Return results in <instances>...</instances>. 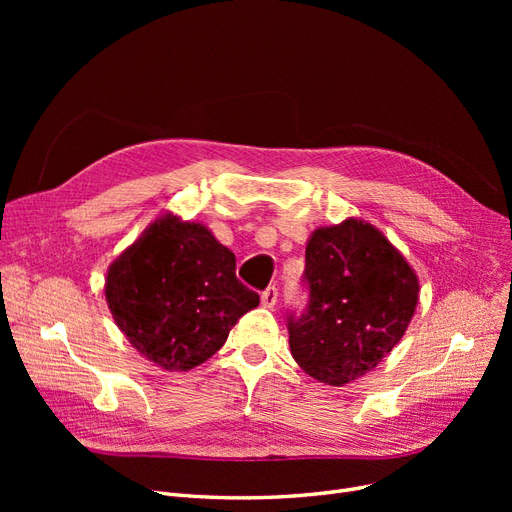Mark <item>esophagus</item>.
Returning a JSON list of instances; mask_svg holds the SVG:
<instances>
[{"label": "esophagus", "instance_id": "34e87169", "mask_svg": "<svg viewBox=\"0 0 512 512\" xmlns=\"http://www.w3.org/2000/svg\"><path fill=\"white\" fill-rule=\"evenodd\" d=\"M278 303V288L276 286H267L261 292V305L263 307H274Z\"/></svg>", "mask_w": 512, "mask_h": 512}]
</instances>
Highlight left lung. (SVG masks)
<instances>
[{
    "label": "left lung",
    "instance_id": "left-lung-1",
    "mask_svg": "<svg viewBox=\"0 0 512 512\" xmlns=\"http://www.w3.org/2000/svg\"><path fill=\"white\" fill-rule=\"evenodd\" d=\"M301 282L307 305L286 313L290 351L311 378L332 386L359 378L390 355L419 299L405 257L361 220L313 232Z\"/></svg>",
    "mask_w": 512,
    "mask_h": 512
}]
</instances>
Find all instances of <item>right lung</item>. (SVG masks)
Listing matches in <instances>:
<instances>
[{
  "mask_svg": "<svg viewBox=\"0 0 512 512\" xmlns=\"http://www.w3.org/2000/svg\"><path fill=\"white\" fill-rule=\"evenodd\" d=\"M118 328L149 361L188 371L224 346L259 294L236 278V257L201 224L157 220L107 272Z\"/></svg>",
  "mask_w": 512,
  "mask_h": 512,
  "instance_id": "add662e5",
  "label": "right lung"
}]
</instances>
